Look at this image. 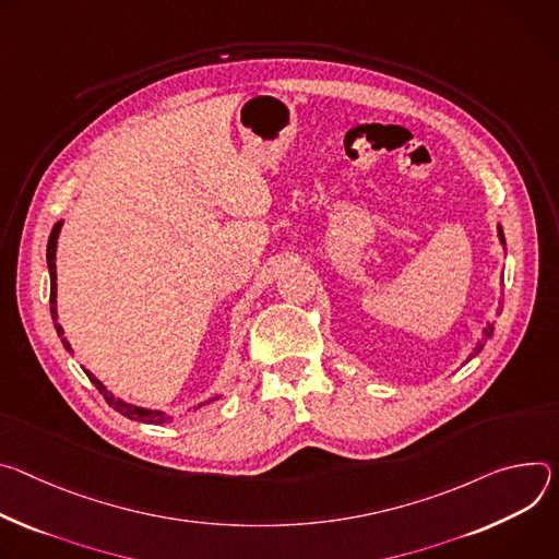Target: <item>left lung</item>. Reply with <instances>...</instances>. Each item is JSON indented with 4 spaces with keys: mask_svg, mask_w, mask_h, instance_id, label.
<instances>
[{
    "mask_svg": "<svg viewBox=\"0 0 559 559\" xmlns=\"http://www.w3.org/2000/svg\"><path fill=\"white\" fill-rule=\"evenodd\" d=\"M498 239H500V243H502V248H504V251H507V239H504V230H502V226L498 224ZM502 284H504V277H502ZM498 316H500V308H498ZM492 331H495V326L490 324V322H486V326L481 329V340H477V344H475V348H473V353L466 357V361H471L481 348H484V344L492 337ZM464 361V364H466Z\"/></svg>",
    "mask_w": 559,
    "mask_h": 559,
    "instance_id": "8db88e82",
    "label": "left lung"
}]
</instances>
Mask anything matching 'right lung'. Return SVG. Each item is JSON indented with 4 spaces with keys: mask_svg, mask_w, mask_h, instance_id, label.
<instances>
[{
    "mask_svg": "<svg viewBox=\"0 0 559 559\" xmlns=\"http://www.w3.org/2000/svg\"><path fill=\"white\" fill-rule=\"evenodd\" d=\"M61 226H64V219H59L52 230H50V237H48V246H46V264H48V273H50V318L55 322V329H57V335L61 337V342H64V348L71 350V344L64 340V329H61L57 324V266H55V260H57V239H59V233H61ZM84 368V366H82ZM84 373L88 376V380L95 384V389L104 395V400L117 411L121 413L123 417L129 419H138V421H146V424H168L173 421V415L164 413V411H155V408H144V406H138V404H129L123 402L119 397H115L93 373L88 368H84ZM217 397V395H215ZM215 397H211L209 402H213ZM202 406V404H200Z\"/></svg>",
    "mask_w": 559,
    "mask_h": 559,
    "instance_id": "add662e5",
    "label": "right lung"
}]
</instances>
